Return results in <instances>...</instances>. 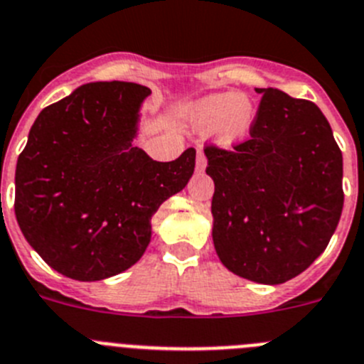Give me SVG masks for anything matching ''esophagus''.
<instances>
[{
	"label": "esophagus",
	"instance_id": "1",
	"mask_svg": "<svg viewBox=\"0 0 364 364\" xmlns=\"http://www.w3.org/2000/svg\"><path fill=\"white\" fill-rule=\"evenodd\" d=\"M205 166H208V159H205L204 151H202V149H198V151H196V169H200V171H202V169H205Z\"/></svg>",
	"mask_w": 364,
	"mask_h": 364
}]
</instances>
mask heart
<instances>
[{
    "instance_id": "obj_1",
    "label": "heart",
    "mask_w": 364,
    "mask_h": 364,
    "mask_svg": "<svg viewBox=\"0 0 364 364\" xmlns=\"http://www.w3.org/2000/svg\"><path fill=\"white\" fill-rule=\"evenodd\" d=\"M188 119L196 129H211L220 146L231 148L245 141L256 121V106L243 93H213L188 106Z\"/></svg>"
}]
</instances>
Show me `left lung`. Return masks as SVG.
Masks as SVG:
<instances>
[{"instance_id":"8db88e82","label":"left lung","mask_w":364,"mask_h":364,"mask_svg":"<svg viewBox=\"0 0 364 364\" xmlns=\"http://www.w3.org/2000/svg\"><path fill=\"white\" fill-rule=\"evenodd\" d=\"M262 93L247 141L205 146L215 182L213 242L229 271L265 285L301 274L343 211V155L321 109L276 88Z\"/></svg>"}]
</instances>
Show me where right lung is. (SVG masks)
Masks as SVG:
<instances>
[{
    "label": "right lung",
    "instance_id": "add662e5",
    "mask_svg": "<svg viewBox=\"0 0 364 364\" xmlns=\"http://www.w3.org/2000/svg\"><path fill=\"white\" fill-rule=\"evenodd\" d=\"M135 82H90L46 106L16 166L14 211L34 251L79 282L135 265L151 216L195 171V148L156 162L133 146L142 101Z\"/></svg>",
    "mask_w": 364,
    "mask_h": 364
}]
</instances>
